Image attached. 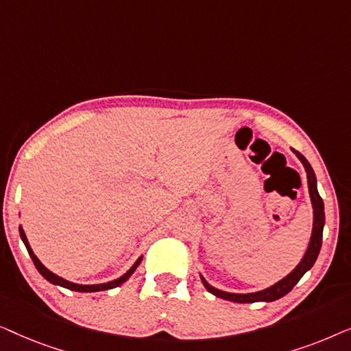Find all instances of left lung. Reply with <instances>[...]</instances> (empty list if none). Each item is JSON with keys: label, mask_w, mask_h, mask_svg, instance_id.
I'll list each match as a JSON object with an SVG mask.
<instances>
[{"label": "left lung", "mask_w": 351, "mask_h": 351, "mask_svg": "<svg viewBox=\"0 0 351 351\" xmlns=\"http://www.w3.org/2000/svg\"><path fill=\"white\" fill-rule=\"evenodd\" d=\"M297 158L302 161L305 171H306V179H308V191H310V198H311V204H313V232H311V238H310V244L308 249H306L304 258H302L299 265H297L294 270H292L289 275L286 278H282L281 281H278L276 285H273L271 287H267V289L258 291V292H251V294H232V292H225V291H219L209 285L208 281L201 276V281L206 289H208L210 294H214L215 297H220V299L230 300V302H238V304H252V302H273L276 299H281L282 295H286L287 292L292 291L302 276L305 275L306 271L313 267V263L318 258L319 249H321V243H323V228H324V204L323 199L318 193V189H316V177L315 172L311 169L310 162L305 160V156L302 153L295 152Z\"/></svg>", "instance_id": "1"}]
</instances>
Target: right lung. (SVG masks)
<instances>
[{"label": "right lung", "instance_id": "obj_1", "mask_svg": "<svg viewBox=\"0 0 351 351\" xmlns=\"http://www.w3.org/2000/svg\"><path fill=\"white\" fill-rule=\"evenodd\" d=\"M19 232H21V238H22V241H23V244H25V247H27L28 254H30V257H32L33 263H35L36 270L40 271L41 275L46 278L47 281L52 282V285H57V286L66 287V289H70V291H76V292H97V291H107V289H113V287H118L119 285H123V282L126 281L128 278L132 275L134 270H136V268L138 267V263L142 262V257H141V258H138V261H137L136 263H134V265L131 267V270H129L128 273H124V275H123L121 278H118V280H114V281L104 282V285H88V286H84V285H75V282H70V281H66V280H64V278L57 276V275H54V273H52V271L47 270V268H46L45 265H43V263H41L40 261H38V257L35 256V254H33L32 247H30V244H28V239H27V237H25V233H23L22 227L19 228Z\"/></svg>", "mask_w": 351, "mask_h": 351}]
</instances>
